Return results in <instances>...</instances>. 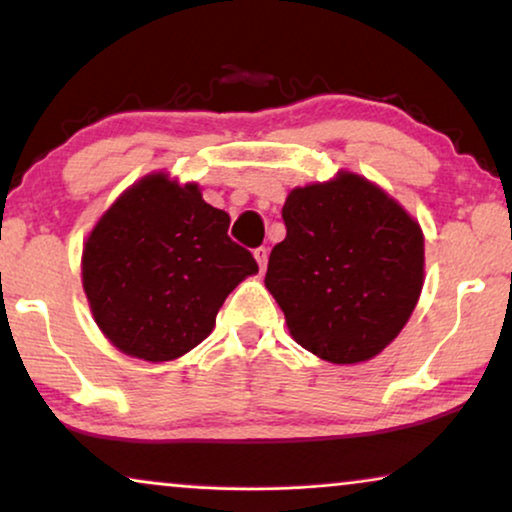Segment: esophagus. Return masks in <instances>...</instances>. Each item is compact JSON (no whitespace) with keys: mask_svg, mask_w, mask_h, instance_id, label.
Listing matches in <instances>:
<instances>
[{"mask_svg":"<svg viewBox=\"0 0 512 512\" xmlns=\"http://www.w3.org/2000/svg\"><path fill=\"white\" fill-rule=\"evenodd\" d=\"M254 258H256L258 268H261V272H263V270H265V265H268V249H265V247H258V249H254Z\"/></svg>","mask_w":512,"mask_h":512,"instance_id":"1","label":"esophagus"}]
</instances>
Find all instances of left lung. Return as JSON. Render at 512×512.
Masks as SVG:
<instances>
[{
    "label": "left lung",
    "mask_w": 512,
    "mask_h": 512,
    "mask_svg": "<svg viewBox=\"0 0 512 512\" xmlns=\"http://www.w3.org/2000/svg\"><path fill=\"white\" fill-rule=\"evenodd\" d=\"M265 289L291 338L319 359H373L403 331L424 286V233L387 191L356 172L296 186L282 209Z\"/></svg>",
    "instance_id": "1"
}]
</instances>
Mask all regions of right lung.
<instances>
[{"mask_svg": "<svg viewBox=\"0 0 512 512\" xmlns=\"http://www.w3.org/2000/svg\"><path fill=\"white\" fill-rule=\"evenodd\" d=\"M230 216L195 181L151 172L118 195L83 242L90 312L118 352L172 361L214 331L216 312L258 265L228 237Z\"/></svg>", "mask_w": 512, "mask_h": 512, "instance_id": "add662e5", "label": "right lung"}]
</instances>
